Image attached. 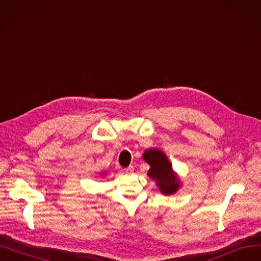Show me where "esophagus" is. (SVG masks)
<instances>
[{
	"mask_svg": "<svg viewBox=\"0 0 261 261\" xmlns=\"http://www.w3.org/2000/svg\"><path fill=\"white\" fill-rule=\"evenodd\" d=\"M133 169H134V167H133V166H129V167H127V168H125V171H126V172H132Z\"/></svg>",
	"mask_w": 261,
	"mask_h": 261,
	"instance_id": "obj_1",
	"label": "esophagus"
}]
</instances>
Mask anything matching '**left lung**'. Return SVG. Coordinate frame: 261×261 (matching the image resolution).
<instances>
[{
  "instance_id": "left-lung-1",
  "label": "left lung",
  "mask_w": 261,
  "mask_h": 261,
  "mask_svg": "<svg viewBox=\"0 0 261 261\" xmlns=\"http://www.w3.org/2000/svg\"><path fill=\"white\" fill-rule=\"evenodd\" d=\"M147 164L150 165L148 175L157 181L159 190L166 195L173 194L179 189V181L172 171V166L167 156L159 149L146 150L143 154Z\"/></svg>"
}]
</instances>
